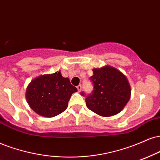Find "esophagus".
Wrapping results in <instances>:
<instances>
[{
    "instance_id": "esophagus-1",
    "label": "esophagus",
    "mask_w": 160,
    "mask_h": 160,
    "mask_svg": "<svg viewBox=\"0 0 160 160\" xmlns=\"http://www.w3.org/2000/svg\"><path fill=\"white\" fill-rule=\"evenodd\" d=\"M77 88H78V91L80 92V91H81V89H82V86L81 85L78 86H77Z\"/></svg>"
}]
</instances>
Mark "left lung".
<instances>
[{
  "label": "left lung",
  "instance_id": "left-lung-1",
  "mask_svg": "<svg viewBox=\"0 0 160 160\" xmlns=\"http://www.w3.org/2000/svg\"><path fill=\"white\" fill-rule=\"evenodd\" d=\"M91 80L94 89L86 98L90 110L103 117H109L120 112L131 95V87L127 77L118 69L105 65L93 68ZM84 95V93H81Z\"/></svg>",
  "mask_w": 160,
  "mask_h": 160
}]
</instances>
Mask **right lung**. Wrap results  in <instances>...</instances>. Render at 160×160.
Here are the masks:
<instances>
[{
  "mask_svg": "<svg viewBox=\"0 0 160 160\" xmlns=\"http://www.w3.org/2000/svg\"><path fill=\"white\" fill-rule=\"evenodd\" d=\"M78 92L60 72L34 78L26 90V100L38 115L47 118L58 115L67 109L73 93Z\"/></svg>",
  "mask_w": 160,
  "mask_h": 160,
  "instance_id": "right-lung-1",
  "label": "right lung"
}]
</instances>
